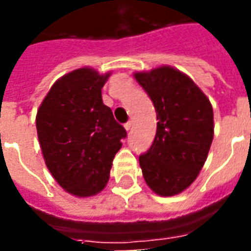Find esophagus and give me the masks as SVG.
I'll list each match as a JSON object with an SVG mask.
<instances>
[{
    "label": "esophagus",
    "mask_w": 251,
    "mask_h": 251,
    "mask_svg": "<svg viewBox=\"0 0 251 251\" xmlns=\"http://www.w3.org/2000/svg\"><path fill=\"white\" fill-rule=\"evenodd\" d=\"M131 127H133V122H131V121H127L125 124V129L126 130H130Z\"/></svg>",
    "instance_id": "esophagus-1"
}]
</instances>
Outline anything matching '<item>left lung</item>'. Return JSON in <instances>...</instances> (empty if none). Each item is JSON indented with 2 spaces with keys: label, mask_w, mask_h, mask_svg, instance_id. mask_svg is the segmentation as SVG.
<instances>
[{
  "label": "left lung",
  "mask_w": 251,
  "mask_h": 251,
  "mask_svg": "<svg viewBox=\"0 0 251 251\" xmlns=\"http://www.w3.org/2000/svg\"><path fill=\"white\" fill-rule=\"evenodd\" d=\"M134 76L158 121L152 147L140 156L144 179L161 196L180 194L204 165L214 137L212 106L192 79L172 67Z\"/></svg>",
  "instance_id": "obj_1"
}]
</instances>
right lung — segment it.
<instances>
[{
    "mask_svg": "<svg viewBox=\"0 0 251 251\" xmlns=\"http://www.w3.org/2000/svg\"><path fill=\"white\" fill-rule=\"evenodd\" d=\"M109 75L91 68L67 74L52 86L36 117L47 168L76 196H91L104 188L126 137L125 127L102 100Z\"/></svg>",
    "mask_w": 251,
    "mask_h": 251,
    "instance_id": "obj_1",
    "label": "right lung"
}]
</instances>
